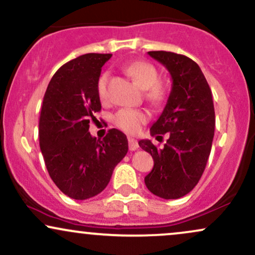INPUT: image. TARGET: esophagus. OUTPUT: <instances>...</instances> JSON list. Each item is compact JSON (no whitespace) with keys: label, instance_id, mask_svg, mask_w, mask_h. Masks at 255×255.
Here are the masks:
<instances>
[{"label":"esophagus","instance_id":"esophagus-1","mask_svg":"<svg viewBox=\"0 0 255 255\" xmlns=\"http://www.w3.org/2000/svg\"><path fill=\"white\" fill-rule=\"evenodd\" d=\"M128 146H129L130 151H135L139 147V144L134 137H128Z\"/></svg>","mask_w":255,"mask_h":255}]
</instances>
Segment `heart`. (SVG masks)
Masks as SVG:
<instances>
[{
    "label": "heart",
    "instance_id": "b5f03b06",
    "mask_svg": "<svg viewBox=\"0 0 255 255\" xmlns=\"http://www.w3.org/2000/svg\"><path fill=\"white\" fill-rule=\"evenodd\" d=\"M126 73L146 90L145 97L153 105H160L166 99L165 90L158 84L159 75L153 66L144 61H136L126 67ZM97 93L102 101L108 97V74H102L97 81ZM147 120L145 111L139 109H121L114 115L113 121L116 127L126 133H137Z\"/></svg>",
    "mask_w": 255,
    "mask_h": 255
}]
</instances>
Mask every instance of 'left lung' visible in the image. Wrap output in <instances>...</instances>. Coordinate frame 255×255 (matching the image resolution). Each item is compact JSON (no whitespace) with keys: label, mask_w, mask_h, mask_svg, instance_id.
I'll list each match as a JSON object with an SVG mask.
<instances>
[{"label":"left lung","mask_w":255,"mask_h":255,"mask_svg":"<svg viewBox=\"0 0 255 255\" xmlns=\"http://www.w3.org/2000/svg\"><path fill=\"white\" fill-rule=\"evenodd\" d=\"M170 73L171 92L152 135L169 134L164 147L150 140L139 146L153 158V169L145 177L148 191L163 199H178L197 186L205 170L215 135L212 92L200 67L192 58L170 51H148Z\"/></svg>","instance_id":"1"}]
</instances>
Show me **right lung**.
<instances>
[{
    "instance_id": "add662e5",
    "label": "right lung",
    "mask_w": 255,
    "mask_h": 255,
    "mask_svg": "<svg viewBox=\"0 0 255 255\" xmlns=\"http://www.w3.org/2000/svg\"><path fill=\"white\" fill-rule=\"evenodd\" d=\"M111 54H85L64 63L48 85L39 118V145L49 175L61 192L90 199L109 183L128 152L127 136L109 129L99 140L90 121L102 109L97 81Z\"/></svg>"
}]
</instances>
